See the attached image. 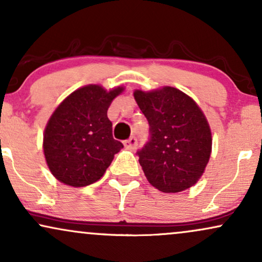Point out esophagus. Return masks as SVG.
<instances>
[{
    "instance_id": "34e87169",
    "label": "esophagus",
    "mask_w": 262,
    "mask_h": 262,
    "mask_svg": "<svg viewBox=\"0 0 262 262\" xmlns=\"http://www.w3.org/2000/svg\"><path fill=\"white\" fill-rule=\"evenodd\" d=\"M137 145H138V139L135 137L129 138L128 140L124 141V146L129 150H135L137 149Z\"/></svg>"
}]
</instances>
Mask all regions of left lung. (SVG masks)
Returning <instances> with one entry per match:
<instances>
[{
  "label": "left lung",
  "instance_id": "obj_1",
  "mask_svg": "<svg viewBox=\"0 0 262 262\" xmlns=\"http://www.w3.org/2000/svg\"><path fill=\"white\" fill-rule=\"evenodd\" d=\"M134 99L150 125V140L138 151L145 177L163 193L193 187L212 150L211 129L200 107L172 86L135 90Z\"/></svg>",
  "mask_w": 262,
  "mask_h": 262
}]
</instances>
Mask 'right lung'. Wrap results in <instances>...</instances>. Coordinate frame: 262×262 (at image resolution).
I'll use <instances>...</instances> for the list:
<instances>
[{
    "label": "right lung",
    "instance_id": "add662e5",
    "mask_svg": "<svg viewBox=\"0 0 262 262\" xmlns=\"http://www.w3.org/2000/svg\"><path fill=\"white\" fill-rule=\"evenodd\" d=\"M90 84L73 91L59 103L43 133V154L50 171L71 187H86L102 177L123 147L113 139L107 110L123 93Z\"/></svg>",
    "mask_w": 262,
    "mask_h": 262
}]
</instances>
